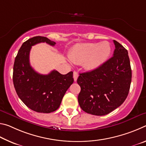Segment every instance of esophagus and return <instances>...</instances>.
Returning a JSON list of instances; mask_svg holds the SVG:
<instances>
[{"instance_id":"obj_1","label":"esophagus","mask_w":146,"mask_h":146,"mask_svg":"<svg viewBox=\"0 0 146 146\" xmlns=\"http://www.w3.org/2000/svg\"><path fill=\"white\" fill-rule=\"evenodd\" d=\"M78 76V73L76 72V71H74V72H73V78H74V80H75V82H76V80H77Z\"/></svg>"}]
</instances>
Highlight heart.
I'll return each mask as SVG.
<instances>
[{
    "label": "heart",
    "instance_id": "obj_1",
    "mask_svg": "<svg viewBox=\"0 0 146 146\" xmlns=\"http://www.w3.org/2000/svg\"><path fill=\"white\" fill-rule=\"evenodd\" d=\"M111 53L108 42L76 44L70 53V60L75 63H84L88 70H95L105 62Z\"/></svg>",
    "mask_w": 146,
    "mask_h": 146
}]
</instances>
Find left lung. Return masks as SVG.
Listing matches in <instances>:
<instances>
[{
	"instance_id": "8db88e82",
	"label": "left lung",
	"mask_w": 146,
	"mask_h": 146,
	"mask_svg": "<svg viewBox=\"0 0 146 146\" xmlns=\"http://www.w3.org/2000/svg\"><path fill=\"white\" fill-rule=\"evenodd\" d=\"M113 42L112 57L97 69L80 73L77 79L81 88L79 105L91 115L111 113L122 104L129 93L132 74L127 50L117 41Z\"/></svg>"
}]
</instances>
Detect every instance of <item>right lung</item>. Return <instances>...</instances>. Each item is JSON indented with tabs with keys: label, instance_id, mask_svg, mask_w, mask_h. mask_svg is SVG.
I'll return each instance as SVG.
<instances>
[{
	"label": "right lung",
	"instance_id": "obj_1",
	"mask_svg": "<svg viewBox=\"0 0 146 146\" xmlns=\"http://www.w3.org/2000/svg\"><path fill=\"white\" fill-rule=\"evenodd\" d=\"M40 42L55 46L47 37L34 36L23 44L15 59L13 81L15 89L27 107L38 113H49L60 106L66 91L73 83V72L62 75L53 70L48 75L36 72L29 63L31 46Z\"/></svg>",
	"mask_w": 146,
	"mask_h": 146
}]
</instances>
